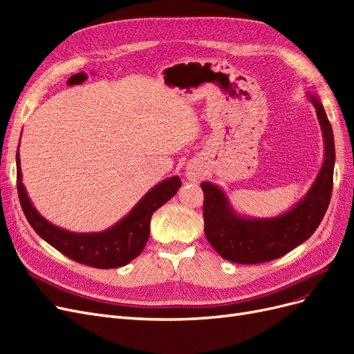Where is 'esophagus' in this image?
Wrapping results in <instances>:
<instances>
[{
    "label": "esophagus",
    "mask_w": 354,
    "mask_h": 354,
    "mask_svg": "<svg viewBox=\"0 0 354 354\" xmlns=\"http://www.w3.org/2000/svg\"><path fill=\"white\" fill-rule=\"evenodd\" d=\"M186 177H187V180H190V181H198V180L201 178L199 169H198L195 165H189V167L186 168Z\"/></svg>",
    "instance_id": "34e87169"
}]
</instances>
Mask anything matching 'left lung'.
<instances>
[{"label": "left lung", "instance_id": "left-lung-1", "mask_svg": "<svg viewBox=\"0 0 354 354\" xmlns=\"http://www.w3.org/2000/svg\"><path fill=\"white\" fill-rule=\"evenodd\" d=\"M322 128L325 156L315 183L295 205L272 218L242 217L230 205L224 192L203 181V223L205 236L224 260L239 264H257L276 260L307 241L319 227L332 195L335 165L334 133L317 94L307 93Z\"/></svg>", "mask_w": 354, "mask_h": 354}]
</instances>
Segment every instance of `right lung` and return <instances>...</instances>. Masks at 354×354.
Masks as SVG:
<instances>
[{
    "label": "right lung",
    "instance_id": "obj_1",
    "mask_svg": "<svg viewBox=\"0 0 354 354\" xmlns=\"http://www.w3.org/2000/svg\"><path fill=\"white\" fill-rule=\"evenodd\" d=\"M16 164L19 201L32 229L71 260L95 269H115L128 264L137 255H140L151 234L152 214L173 198L181 186V180L177 176L169 177L149 190L122 220L108 230L73 233L51 224L32 205L22 183L19 149Z\"/></svg>",
    "mask_w": 354,
    "mask_h": 354
}]
</instances>
